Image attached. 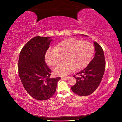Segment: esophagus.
Returning a JSON list of instances; mask_svg holds the SVG:
<instances>
[{
  "label": "esophagus",
  "instance_id": "34e87169",
  "mask_svg": "<svg viewBox=\"0 0 122 122\" xmlns=\"http://www.w3.org/2000/svg\"><path fill=\"white\" fill-rule=\"evenodd\" d=\"M69 76H66V77H61V79H63L64 80H67L69 79Z\"/></svg>",
  "mask_w": 122,
  "mask_h": 122
}]
</instances>
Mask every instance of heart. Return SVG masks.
Returning a JSON list of instances; mask_svg holds the SVG:
<instances>
[{
  "mask_svg": "<svg viewBox=\"0 0 122 122\" xmlns=\"http://www.w3.org/2000/svg\"><path fill=\"white\" fill-rule=\"evenodd\" d=\"M94 47L86 41L74 39H66L58 43L54 48H49L45 54L46 63L54 67L60 61V56L65 54V61L54 69L55 75L65 76L74 69L79 70L86 66L94 53Z\"/></svg>",
  "mask_w": 122,
  "mask_h": 122,
  "instance_id": "1",
  "label": "heart"
}]
</instances>
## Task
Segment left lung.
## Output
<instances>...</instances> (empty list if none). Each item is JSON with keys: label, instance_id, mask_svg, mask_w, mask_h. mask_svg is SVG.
<instances>
[{"label": "left lung", "instance_id": "obj_1", "mask_svg": "<svg viewBox=\"0 0 122 122\" xmlns=\"http://www.w3.org/2000/svg\"><path fill=\"white\" fill-rule=\"evenodd\" d=\"M86 36V35H81ZM95 54L87 67L74 76L76 84L71 86L72 91L81 96H86L97 89L104 75L105 60L103 50L96 42L94 43Z\"/></svg>", "mask_w": 122, "mask_h": 122}]
</instances>
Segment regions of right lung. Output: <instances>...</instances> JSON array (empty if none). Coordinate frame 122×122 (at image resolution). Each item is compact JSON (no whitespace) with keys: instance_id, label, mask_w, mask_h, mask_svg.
<instances>
[{"instance_id":"1","label":"right lung","mask_w":122,"mask_h":122,"mask_svg":"<svg viewBox=\"0 0 122 122\" xmlns=\"http://www.w3.org/2000/svg\"><path fill=\"white\" fill-rule=\"evenodd\" d=\"M49 36H36L22 48L18 61V73L21 82L32 97L46 100L55 94L61 77L51 78V70L45 56L50 42Z\"/></svg>"}]
</instances>
